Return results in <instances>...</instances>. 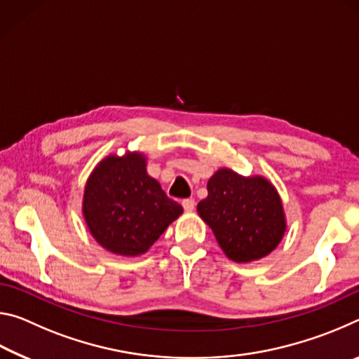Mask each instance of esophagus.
<instances>
[{
	"mask_svg": "<svg viewBox=\"0 0 359 359\" xmlns=\"http://www.w3.org/2000/svg\"><path fill=\"white\" fill-rule=\"evenodd\" d=\"M182 205H184V209L187 210V212H193L194 210V199H191V198H188V199H184V201H182Z\"/></svg>",
	"mask_w": 359,
	"mask_h": 359,
	"instance_id": "esophagus-1",
	"label": "esophagus"
}]
</instances>
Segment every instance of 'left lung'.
I'll return each instance as SVG.
<instances>
[{
	"label": "left lung",
	"instance_id": "1",
	"mask_svg": "<svg viewBox=\"0 0 359 359\" xmlns=\"http://www.w3.org/2000/svg\"><path fill=\"white\" fill-rule=\"evenodd\" d=\"M198 214L214 231L218 245L236 263L274 252L287 231L280 194L263 175H241L220 168L208 182Z\"/></svg>",
	"mask_w": 359,
	"mask_h": 359
}]
</instances>
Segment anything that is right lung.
I'll use <instances>...</instances> for the list:
<instances>
[{
	"label": "right lung",
	"instance_id": "right-lung-1",
	"mask_svg": "<svg viewBox=\"0 0 359 359\" xmlns=\"http://www.w3.org/2000/svg\"><path fill=\"white\" fill-rule=\"evenodd\" d=\"M182 212L147 174V156L141 151L102 158L85 184V224L102 248L120 257L149 252Z\"/></svg>",
	"mask_w": 359,
	"mask_h": 359
}]
</instances>
